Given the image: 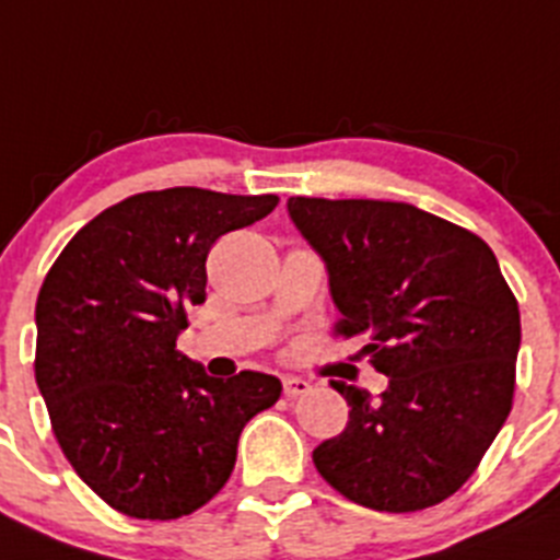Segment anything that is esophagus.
<instances>
[{
    "mask_svg": "<svg viewBox=\"0 0 560 560\" xmlns=\"http://www.w3.org/2000/svg\"><path fill=\"white\" fill-rule=\"evenodd\" d=\"M311 390V382L300 380V376H285L283 380V393L289 398H296V396H305V393Z\"/></svg>",
    "mask_w": 560,
    "mask_h": 560,
    "instance_id": "esophagus-1",
    "label": "esophagus"
}]
</instances>
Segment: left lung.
Masks as SVG:
<instances>
[{"instance_id": "obj_1", "label": "left lung", "mask_w": 560, "mask_h": 560, "mask_svg": "<svg viewBox=\"0 0 560 560\" xmlns=\"http://www.w3.org/2000/svg\"><path fill=\"white\" fill-rule=\"evenodd\" d=\"M289 217L327 269L340 318L387 387L332 382L349 423L313 451L343 498L374 511L429 509L456 492L514 398L520 307L483 238L393 200L289 197Z\"/></svg>"}]
</instances>
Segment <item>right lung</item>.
I'll return each instance as SVG.
<instances>
[{
    "label": "right lung",
    "instance_id": "obj_1",
    "mask_svg": "<svg viewBox=\"0 0 560 560\" xmlns=\"http://www.w3.org/2000/svg\"><path fill=\"white\" fill-rule=\"evenodd\" d=\"M275 195L175 186L101 211L68 242L35 305V382L62 454L112 509L175 520L209 503L238 434L280 380L206 374L175 349L206 302V255L275 211Z\"/></svg>",
    "mask_w": 560,
    "mask_h": 560
}]
</instances>
